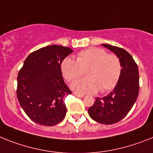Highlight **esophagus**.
Instances as JSON below:
<instances>
[{
	"instance_id": "1",
	"label": "esophagus",
	"mask_w": 153,
	"mask_h": 153,
	"mask_svg": "<svg viewBox=\"0 0 153 153\" xmlns=\"http://www.w3.org/2000/svg\"><path fill=\"white\" fill-rule=\"evenodd\" d=\"M73 95H75V96L78 97V98H83V97L85 96L84 95H81V94H78V93H76V92L73 93Z\"/></svg>"
}]
</instances>
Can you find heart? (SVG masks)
<instances>
[{
    "label": "heart",
    "mask_w": 153,
    "mask_h": 153,
    "mask_svg": "<svg viewBox=\"0 0 153 153\" xmlns=\"http://www.w3.org/2000/svg\"><path fill=\"white\" fill-rule=\"evenodd\" d=\"M86 71V78L75 81L71 87L78 93H95L108 91L117 84L122 65L115 54H108L104 49L91 48L78 53L76 61L66 58L62 63V71L68 82L75 80Z\"/></svg>",
    "instance_id": "obj_1"
}]
</instances>
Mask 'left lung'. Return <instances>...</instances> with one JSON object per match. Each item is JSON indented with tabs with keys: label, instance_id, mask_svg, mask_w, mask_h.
Returning <instances> with one entry per match:
<instances>
[{
	"label": "left lung",
	"instance_id": "1",
	"mask_svg": "<svg viewBox=\"0 0 153 153\" xmlns=\"http://www.w3.org/2000/svg\"><path fill=\"white\" fill-rule=\"evenodd\" d=\"M102 45L115 53L119 58L122 71L113 91L102 99L96 98L95 103L88 108V114L97 123L111 125L122 120L137 99L139 90V68L132 55L125 49L106 44Z\"/></svg>",
	"mask_w": 153,
	"mask_h": 153
}]
</instances>
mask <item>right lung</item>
<instances>
[{
  "label": "right lung",
  "instance_id": "add662e5",
  "mask_svg": "<svg viewBox=\"0 0 153 153\" xmlns=\"http://www.w3.org/2000/svg\"><path fill=\"white\" fill-rule=\"evenodd\" d=\"M73 51L52 45L30 53L18 75L17 97L26 115L34 123L52 126L67 112L64 99L71 91L64 82L61 65Z\"/></svg>",
  "mask_w": 153,
  "mask_h": 153
}]
</instances>
